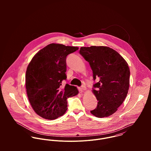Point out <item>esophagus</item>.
Returning a JSON list of instances; mask_svg holds the SVG:
<instances>
[{
  "mask_svg": "<svg viewBox=\"0 0 151 151\" xmlns=\"http://www.w3.org/2000/svg\"><path fill=\"white\" fill-rule=\"evenodd\" d=\"M78 89H79V91H80V92H83V91H84V90L86 89V87L84 86H80V87L78 88Z\"/></svg>",
  "mask_w": 151,
  "mask_h": 151,
  "instance_id": "34e87169",
  "label": "esophagus"
}]
</instances>
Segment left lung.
<instances>
[{
	"label": "left lung",
	"instance_id": "obj_1",
	"mask_svg": "<svg viewBox=\"0 0 151 151\" xmlns=\"http://www.w3.org/2000/svg\"><path fill=\"white\" fill-rule=\"evenodd\" d=\"M80 55L90 65L93 80L92 92L98 102L91 113L97 117L114 113L126 99L129 84V68L126 61L107 46L81 47Z\"/></svg>",
	"mask_w": 151,
	"mask_h": 151
}]
</instances>
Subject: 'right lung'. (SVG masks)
I'll use <instances>...</instances> for the list:
<instances>
[{"instance_id": "1", "label": "right lung", "mask_w": 151, "mask_h": 151, "mask_svg": "<svg viewBox=\"0 0 151 151\" xmlns=\"http://www.w3.org/2000/svg\"><path fill=\"white\" fill-rule=\"evenodd\" d=\"M78 47L50 43L40 50L27 67L25 86L30 104L43 119L54 120L67 110V98L76 96V86L66 84V58Z\"/></svg>"}]
</instances>
